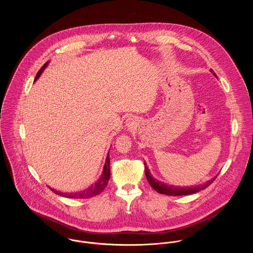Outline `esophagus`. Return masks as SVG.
<instances>
[{"mask_svg":"<svg viewBox=\"0 0 253 253\" xmlns=\"http://www.w3.org/2000/svg\"><path fill=\"white\" fill-rule=\"evenodd\" d=\"M129 129H131V128H133V127H135V126H136V122L134 121V119L133 118H128L127 120H126V125Z\"/></svg>","mask_w":253,"mask_h":253,"instance_id":"34e87169","label":"esophagus"}]
</instances>
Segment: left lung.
<instances>
[{
    "instance_id": "1",
    "label": "left lung",
    "mask_w": 253,
    "mask_h": 253,
    "mask_svg": "<svg viewBox=\"0 0 253 253\" xmlns=\"http://www.w3.org/2000/svg\"><path fill=\"white\" fill-rule=\"evenodd\" d=\"M211 72L214 75V77H216V74L213 73L212 70H211ZM145 166V174L147 177V180L149 182V184L151 185V187L156 190L158 193L160 194H164V195H169V196H185V195H192L195 193H198L206 188H208L213 181L215 180L217 176L211 178V180L205 182L204 184L201 185H197V186H192V187H179V186H173V185H168L162 181H159L156 178L153 177V175L151 174L147 164L144 162Z\"/></svg>"
}]
</instances>
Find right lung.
<instances>
[{"label":"right lung","instance_id":"obj_1","mask_svg":"<svg viewBox=\"0 0 253 253\" xmlns=\"http://www.w3.org/2000/svg\"><path fill=\"white\" fill-rule=\"evenodd\" d=\"M48 65V61L46 63L43 64V66L40 69V71L37 73L36 78H35V81L40 78V76L42 75V73L43 72V70L46 68V66ZM110 158H109V153L106 157V160H105V165L103 167V171L100 175V177L97 179V181L95 183H93L92 185H90L88 188L84 189V190H82V191H78V192H74V193H64V192H60V191H57L53 188H50L49 189L59 195V196H62V197H65V198H70V199H88V198H92L94 196H97L98 194H100L104 188L107 186L108 184L109 179H110Z\"/></svg>","mask_w":253,"mask_h":253}]
</instances>
